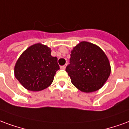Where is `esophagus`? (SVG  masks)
<instances>
[{"label":"esophagus","mask_w":129,"mask_h":129,"mask_svg":"<svg viewBox=\"0 0 129 129\" xmlns=\"http://www.w3.org/2000/svg\"><path fill=\"white\" fill-rule=\"evenodd\" d=\"M66 67H67V65H66V64H64V65H63V66H61L60 68L62 69H65Z\"/></svg>","instance_id":"obj_1"}]
</instances>
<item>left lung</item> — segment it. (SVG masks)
I'll return each mask as SVG.
<instances>
[{
    "instance_id": "left-lung-1",
    "label": "left lung",
    "mask_w": 129,
    "mask_h": 129,
    "mask_svg": "<svg viewBox=\"0 0 129 129\" xmlns=\"http://www.w3.org/2000/svg\"><path fill=\"white\" fill-rule=\"evenodd\" d=\"M71 52L66 71L72 84L85 93L100 89L111 74L109 61L104 51L98 46L83 41Z\"/></svg>"
}]
</instances>
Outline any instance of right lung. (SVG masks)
Instances as JSON below:
<instances>
[{
  "label": "right lung",
  "instance_id": "right-lung-1",
  "mask_svg": "<svg viewBox=\"0 0 129 129\" xmlns=\"http://www.w3.org/2000/svg\"><path fill=\"white\" fill-rule=\"evenodd\" d=\"M59 69L58 58L51 56L50 48L38 43L27 48L20 56L14 75L25 89L38 91L50 86Z\"/></svg>",
  "mask_w": 129,
  "mask_h": 129
}]
</instances>
